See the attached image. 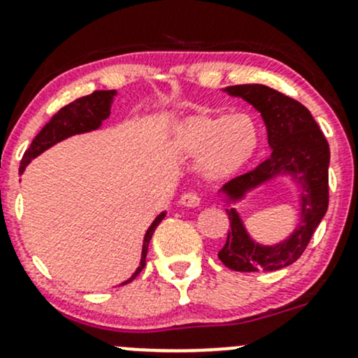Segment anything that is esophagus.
<instances>
[{
	"instance_id": "obj_1",
	"label": "esophagus",
	"mask_w": 358,
	"mask_h": 358,
	"mask_svg": "<svg viewBox=\"0 0 358 358\" xmlns=\"http://www.w3.org/2000/svg\"><path fill=\"white\" fill-rule=\"evenodd\" d=\"M199 204L201 199L196 192H187L180 197V206H185V208H197Z\"/></svg>"
}]
</instances>
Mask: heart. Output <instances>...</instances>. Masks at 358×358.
Masks as SVG:
<instances>
[{"mask_svg":"<svg viewBox=\"0 0 358 358\" xmlns=\"http://www.w3.org/2000/svg\"><path fill=\"white\" fill-rule=\"evenodd\" d=\"M173 149L185 157H201L213 176H232L246 168L262 142L258 122L246 112H197L185 115L169 131Z\"/></svg>","mask_w":358,"mask_h":358,"instance_id":"heart-1","label":"heart"}]
</instances>
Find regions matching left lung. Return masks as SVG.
<instances>
[{
  "instance_id": "1",
  "label": "left lung",
  "mask_w": 358,
  "mask_h": 358,
  "mask_svg": "<svg viewBox=\"0 0 358 358\" xmlns=\"http://www.w3.org/2000/svg\"><path fill=\"white\" fill-rule=\"evenodd\" d=\"M227 95L246 100L262 114L268 135L270 157L252 171L230 180L218 190L229 208L230 230L218 258L236 272H273L289 266L303 255L329 204V143L303 103L265 85L227 86ZM287 178L296 194L295 229L275 243L252 237L235 204L255 189Z\"/></svg>"
}]
</instances>
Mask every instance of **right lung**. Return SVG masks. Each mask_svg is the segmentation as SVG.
Returning a JSON list of instances; mask_svg holds the SVG:
<instances>
[{"label": "right lung", "instance_id": "right-lung-1", "mask_svg": "<svg viewBox=\"0 0 358 358\" xmlns=\"http://www.w3.org/2000/svg\"><path fill=\"white\" fill-rule=\"evenodd\" d=\"M117 95L115 90H102V92H93L92 95L81 96V99L74 100L69 106L62 107L45 126H43L41 131L36 135V138L32 140L31 147L25 150L22 161H20L19 173L22 175L25 166L32 161L34 157H38L39 154H43L45 150H48L50 147H53L55 143L62 142V140L69 138V136L81 135V133H90L100 129L102 122L106 121L110 115V106L114 102V96ZM166 211H161L156 216L150 227L147 229L145 236H143V244H142V256H140V265L136 266V270L133 272V275L128 280L121 282V286L131 282L136 275L143 270L145 266V256L149 251V243L152 239L154 230L157 229L159 223L164 220Z\"/></svg>", "mask_w": 358, "mask_h": 358}]
</instances>
